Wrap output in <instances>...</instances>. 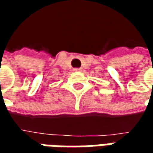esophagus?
<instances>
[{"label": "esophagus", "instance_id": "34e87169", "mask_svg": "<svg viewBox=\"0 0 153 153\" xmlns=\"http://www.w3.org/2000/svg\"><path fill=\"white\" fill-rule=\"evenodd\" d=\"M80 69H74V71H75V72H76V71H80Z\"/></svg>", "mask_w": 153, "mask_h": 153}]
</instances>
